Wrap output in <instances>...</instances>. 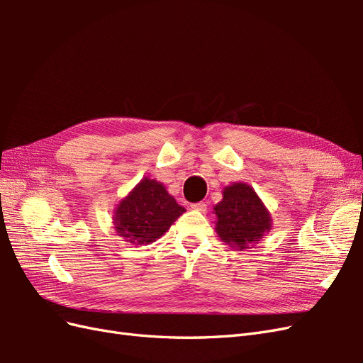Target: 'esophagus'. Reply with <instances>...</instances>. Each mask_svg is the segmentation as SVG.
Masks as SVG:
<instances>
[{"label":"esophagus","instance_id":"1","mask_svg":"<svg viewBox=\"0 0 363 363\" xmlns=\"http://www.w3.org/2000/svg\"><path fill=\"white\" fill-rule=\"evenodd\" d=\"M191 208H194V211H199V212H206L207 204L203 203V201H200V203H192V204H191Z\"/></svg>","mask_w":363,"mask_h":363}]
</instances>
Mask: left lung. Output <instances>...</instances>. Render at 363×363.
<instances>
[{"label":"left lung","mask_w":363,"mask_h":363,"mask_svg":"<svg viewBox=\"0 0 363 363\" xmlns=\"http://www.w3.org/2000/svg\"><path fill=\"white\" fill-rule=\"evenodd\" d=\"M216 233L225 244L239 250L256 244L271 230V215L251 186L233 183L225 186L223 200L215 207Z\"/></svg>","instance_id":"1"}]
</instances>
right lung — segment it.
<instances>
[{"label": "right lung", "mask_w": 363, "mask_h": 363, "mask_svg": "<svg viewBox=\"0 0 363 363\" xmlns=\"http://www.w3.org/2000/svg\"><path fill=\"white\" fill-rule=\"evenodd\" d=\"M184 207L177 204L164 186L145 177L115 208L118 236L133 245L151 244L168 232Z\"/></svg>", "instance_id": "1"}]
</instances>
